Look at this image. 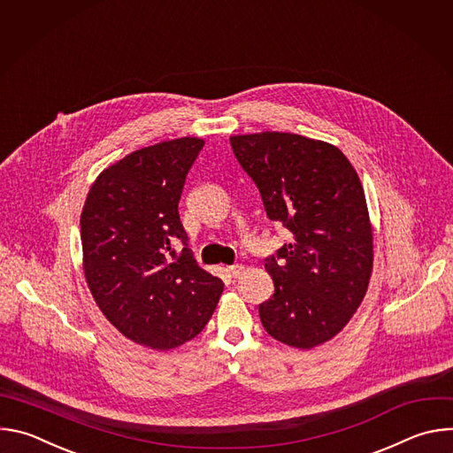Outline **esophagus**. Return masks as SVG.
<instances>
[{"label": "esophagus", "instance_id": "obj_1", "mask_svg": "<svg viewBox=\"0 0 453 453\" xmlns=\"http://www.w3.org/2000/svg\"><path fill=\"white\" fill-rule=\"evenodd\" d=\"M243 265H240V264H236V265H231V267H227V273H229V276H233V278H240L242 276V273H243Z\"/></svg>", "mask_w": 453, "mask_h": 453}]
</instances>
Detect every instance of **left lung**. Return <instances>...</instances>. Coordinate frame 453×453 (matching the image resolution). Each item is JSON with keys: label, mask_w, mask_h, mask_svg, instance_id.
I'll use <instances>...</instances> for the list:
<instances>
[{"label": "left lung", "mask_w": 453, "mask_h": 453, "mask_svg": "<svg viewBox=\"0 0 453 453\" xmlns=\"http://www.w3.org/2000/svg\"><path fill=\"white\" fill-rule=\"evenodd\" d=\"M229 142L267 217L294 238L265 257L274 294L257 308L262 325L287 346L315 348L348 325L367 292L372 229L360 179L319 140L260 133Z\"/></svg>", "instance_id": "8db88e82"}]
</instances>
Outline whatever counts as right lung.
Returning a JSON list of instances; mask_svg holds the SVG:
<instances>
[{
    "label": "right lung",
    "mask_w": 453,
    "mask_h": 453,
    "mask_svg": "<svg viewBox=\"0 0 453 453\" xmlns=\"http://www.w3.org/2000/svg\"><path fill=\"white\" fill-rule=\"evenodd\" d=\"M203 147L179 138L125 156L96 177L81 215L98 308L121 335L159 351L199 335L224 290L193 257L177 210Z\"/></svg>",
    "instance_id": "1"
}]
</instances>
